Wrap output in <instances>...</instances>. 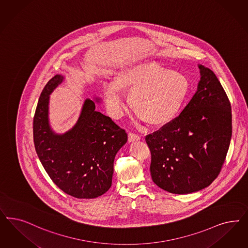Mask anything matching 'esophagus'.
I'll use <instances>...</instances> for the list:
<instances>
[{
	"label": "esophagus",
	"instance_id": "obj_1",
	"mask_svg": "<svg viewBox=\"0 0 248 248\" xmlns=\"http://www.w3.org/2000/svg\"><path fill=\"white\" fill-rule=\"evenodd\" d=\"M128 142H134V141H138V140H140V136L136 135V134H134V133L129 132L128 135Z\"/></svg>",
	"mask_w": 248,
	"mask_h": 248
}]
</instances>
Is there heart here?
<instances>
[{
    "label": "heart",
    "instance_id": "1",
    "mask_svg": "<svg viewBox=\"0 0 248 248\" xmlns=\"http://www.w3.org/2000/svg\"><path fill=\"white\" fill-rule=\"evenodd\" d=\"M189 90L190 82L184 74L145 60L124 67L114 83L105 87V106L112 118L120 119L126 108L123 93H127L131 108L140 120L161 126L181 111Z\"/></svg>",
    "mask_w": 248,
    "mask_h": 248
}]
</instances>
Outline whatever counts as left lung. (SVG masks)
Masks as SVG:
<instances>
[{
    "label": "left lung",
    "instance_id": "1",
    "mask_svg": "<svg viewBox=\"0 0 248 248\" xmlns=\"http://www.w3.org/2000/svg\"><path fill=\"white\" fill-rule=\"evenodd\" d=\"M197 90L175 120L146 137L154 184L171 193L208 187L219 174L232 137L229 99L216 74L202 64Z\"/></svg>",
    "mask_w": 248,
    "mask_h": 248
}]
</instances>
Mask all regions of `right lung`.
Listing matches in <instances>:
<instances>
[{"instance_id": "right-lung-1", "label": "right lung", "mask_w": 248, "mask_h": 248, "mask_svg": "<svg viewBox=\"0 0 248 248\" xmlns=\"http://www.w3.org/2000/svg\"><path fill=\"white\" fill-rule=\"evenodd\" d=\"M56 75L41 93L33 119L37 156L51 180L78 199L96 198L110 188L115 156L128 140L124 129L96 110L101 99L86 98L72 128L56 133L50 125V95L64 80Z\"/></svg>"}]
</instances>
